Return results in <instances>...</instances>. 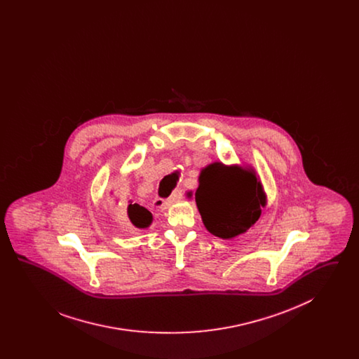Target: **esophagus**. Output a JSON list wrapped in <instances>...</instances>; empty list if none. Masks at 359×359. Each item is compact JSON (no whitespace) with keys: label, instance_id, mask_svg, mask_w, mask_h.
Listing matches in <instances>:
<instances>
[{"label":"esophagus","instance_id":"esophagus-1","mask_svg":"<svg viewBox=\"0 0 359 359\" xmlns=\"http://www.w3.org/2000/svg\"><path fill=\"white\" fill-rule=\"evenodd\" d=\"M180 198H183V191L182 189H177L172 194L171 196L168 199H154V205L156 208H167L168 205H171L172 203H175L176 201H179Z\"/></svg>","mask_w":359,"mask_h":359}]
</instances>
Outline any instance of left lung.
<instances>
[{
	"mask_svg": "<svg viewBox=\"0 0 359 359\" xmlns=\"http://www.w3.org/2000/svg\"><path fill=\"white\" fill-rule=\"evenodd\" d=\"M195 202L205 229L230 239L258 221L266 196L255 172L212 163L201 172Z\"/></svg>",
	"mask_w": 359,
	"mask_h": 359,
	"instance_id": "1",
	"label": "left lung"
}]
</instances>
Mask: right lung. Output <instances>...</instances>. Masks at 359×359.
Instances as JSON below:
<instances>
[{
  "label": "right lung",
  "instance_id": "add662e5",
  "mask_svg": "<svg viewBox=\"0 0 359 359\" xmlns=\"http://www.w3.org/2000/svg\"><path fill=\"white\" fill-rule=\"evenodd\" d=\"M126 214L130 219V222L133 223L138 229H145L152 223V214L142 205H137L129 202Z\"/></svg>",
  "mask_w": 359,
  "mask_h": 359
}]
</instances>
